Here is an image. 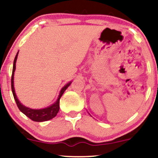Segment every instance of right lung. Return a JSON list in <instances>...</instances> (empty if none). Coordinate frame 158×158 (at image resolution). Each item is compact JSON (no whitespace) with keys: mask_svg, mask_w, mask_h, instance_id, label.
I'll return each instance as SVG.
<instances>
[{"mask_svg":"<svg viewBox=\"0 0 158 158\" xmlns=\"http://www.w3.org/2000/svg\"><path fill=\"white\" fill-rule=\"evenodd\" d=\"M18 54L19 52H17L16 57H15L14 61V65H13V71H12V76H11V89H12V93L13 95H14L15 101H16L17 106L19 109V110L22 112L23 114H24L27 117L31 118L32 121L34 122H45V121L50 120L54 117H55L56 115H57L58 111L60 110V99L62 96V94H64V92L65 91L67 88H68L70 85L72 83V81L69 82L66 84L64 87L60 90L59 96H58V98L57 101H55V103H52V104L46 108H43V109H31V108L25 106L24 105H23L19 100L17 98L16 92H15V88H14V72L16 70V60L17 57H18Z\"/></svg>","mask_w":158,"mask_h":158,"instance_id":"add662e5","label":"right lung"}]
</instances>
